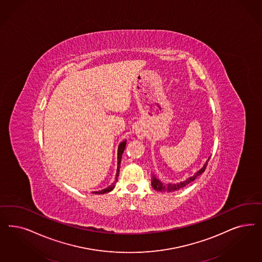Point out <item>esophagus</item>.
Segmentation results:
<instances>
[{"instance_id":"1","label":"esophagus","mask_w":262,"mask_h":262,"mask_svg":"<svg viewBox=\"0 0 262 262\" xmlns=\"http://www.w3.org/2000/svg\"><path fill=\"white\" fill-rule=\"evenodd\" d=\"M136 134L138 135V137H142V136H143V131H142V130H139V129H138V130L136 131Z\"/></svg>"}]
</instances>
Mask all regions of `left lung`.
Instances as JSON below:
<instances>
[{"label": "left lung", "instance_id": "1", "mask_svg": "<svg viewBox=\"0 0 262 262\" xmlns=\"http://www.w3.org/2000/svg\"><path fill=\"white\" fill-rule=\"evenodd\" d=\"M208 161H209V158H208V160L205 162V164L203 165V168L200 169V170H198L194 176L187 178L184 181H181L179 183H168V184H166V183H163L159 179L155 178V176H152V187H153L154 190L159 191V192H174V191H178L179 189H181V188L185 187L186 185H188L189 183H191L192 181H194V179L198 178V177H200L203 171L205 170V169H206Z\"/></svg>", "mask_w": 262, "mask_h": 262}]
</instances>
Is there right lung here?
Listing matches in <instances>:
<instances>
[{"mask_svg": "<svg viewBox=\"0 0 262 262\" xmlns=\"http://www.w3.org/2000/svg\"><path fill=\"white\" fill-rule=\"evenodd\" d=\"M125 145H126V140H124V141H122L119 145H118V169H117V174H116V179H115V181L111 184L109 187H107V188H105V189H103L101 191H95V192H93V194H105V193H109L111 192L114 188H115V186H116V183L118 182V174H119V168H120V162H121V157H122V153L124 151V148H125Z\"/></svg>", "mask_w": 262, "mask_h": 262, "instance_id": "add662e5", "label": "right lung"}]
</instances>
